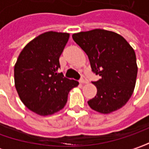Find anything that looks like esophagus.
<instances>
[{
    "label": "esophagus",
    "instance_id": "34e87169",
    "mask_svg": "<svg viewBox=\"0 0 149 149\" xmlns=\"http://www.w3.org/2000/svg\"><path fill=\"white\" fill-rule=\"evenodd\" d=\"M80 84H87L88 83V79H86V77H84V76H82V78H81V79H80Z\"/></svg>",
    "mask_w": 149,
    "mask_h": 149
}]
</instances>
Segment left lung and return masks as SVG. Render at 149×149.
<instances>
[{"label": "left lung", "mask_w": 149, "mask_h": 149, "mask_svg": "<svg viewBox=\"0 0 149 149\" xmlns=\"http://www.w3.org/2000/svg\"><path fill=\"white\" fill-rule=\"evenodd\" d=\"M73 40L89 57L91 69L101 79L93 82L97 95L88 101L101 113L124 106L134 93L138 65L134 49L117 33L102 29L73 34Z\"/></svg>", "instance_id": "1"}]
</instances>
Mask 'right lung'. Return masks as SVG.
Returning <instances> with one entry per match:
<instances>
[{"instance_id":"right-lung-1","label":"right lung","mask_w":149,"mask_h":149,"mask_svg":"<svg viewBox=\"0 0 149 149\" xmlns=\"http://www.w3.org/2000/svg\"><path fill=\"white\" fill-rule=\"evenodd\" d=\"M69 33L45 32L26 45L15 64V86L21 102L40 116L61 110L77 81L58 73Z\"/></svg>"}]
</instances>
